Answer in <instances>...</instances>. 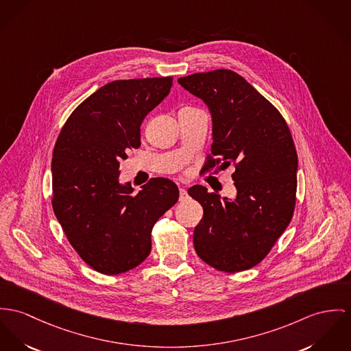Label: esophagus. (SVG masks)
<instances>
[{
    "mask_svg": "<svg viewBox=\"0 0 351 351\" xmlns=\"http://www.w3.org/2000/svg\"><path fill=\"white\" fill-rule=\"evenodd\" d=\"M179 192H180V196H179V199H180V200H186V199H189V193H187V189H183V187H180Z\"/></svg>",
    "mask_w": 351,
    "mask_h": 351,
    "instance_id": "34e87169",
    "label": "esophagus"
}]
</instances>
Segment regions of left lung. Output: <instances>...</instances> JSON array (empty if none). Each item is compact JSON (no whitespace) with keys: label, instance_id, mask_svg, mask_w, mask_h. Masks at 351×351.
Wrapping results in <instances>:
<instances>
[{"label":"left lung","instance_id":"obj_1","mask_svg":"<svg viewBox=\"0 0 351 351\" xmlns=\"http://www.w3.org/2000/svg\"><path fill=\"white\" fill-rule=\"evenodd\" d=\"M178 82L211 113L213 156L204 169L235 165L232 199L203 186L189 189L203 207L195 251L216 270H248L265 259L294 214L298 156L290 130L278 109L232 71L195 73Z\"/></svg>","mask_w":351,"mask_h":351}]
</instances>
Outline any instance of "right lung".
I'll return each mask as SVG.
<instances>
[{"mask_svg":"<svg viewBox=\"0 0 351 351\" xmlns=\"http://www.w3.org/2000/svg\"><path fill=\"white\" fill-rule=\"evenodd\" d=\"M172 77L112 81L66 120L52 159L54 215L81 259L106 275L132 270L151 252V231L179 199L154 178L135 193L120 162L140 147L145 116L168 96Z\"/></svg>","mask_w":351,"mask_h":351,"instance_id":"right-lung-1","label":"right lung"}]
</instances>
